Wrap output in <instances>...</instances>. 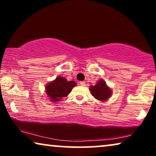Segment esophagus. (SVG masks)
Instances as JSON below:
<instances>
[{
	"label": "esophagus",
	"instance_id": "obj_1",
	"mask_svg": "<svg viewBox=\"0 0 156 156\" xmlns=\"http://www.w3.org/2000/svg\"><path fill=\"white\" fill-rule=\"evenodd\" d=\"M80 84L81 86H83V87H84V86H85V85H86V83H85L84 82H80Z\"/></svg>",
	"mask_w": 156,
	"mask_h": 156
}]
</instances>
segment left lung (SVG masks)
<instances>
[{
	"mask_svg": "<svg viewBox=\"0 0 156 156\" xmlns=\"http://www.w3.org/2000/svg\"><path fill=\"white\" fill-rule=\"evenodd\" d=\"M90 91L93 97L99 101H106L112 95V91L106 86L104 80H99L94 86L90 87Z\"/></svg>",
	"mask_w": 156,
	"mask_h": 156,
	"instance_id": "left-lung-1",
	"label": "left lung"
}]
</instances>
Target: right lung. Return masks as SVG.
I'll return each instance as SVG.
<instances>
[{
  "instance_id": "add662e5",
  "label": "right lung",
  "mask_w": 156,
  "mask_h": 156,
  "mask_svg": "<svg viewBox=\"0 0 156 156\" xmlns=\"http://www.w3.org/2000/svg\"><path fill=\"white\" fill-rule=\"evenodd\" d=\"M76 85V82L74 81H67L65 78L58 76L56 80L47 85L46 92L51 101H57L62 98L67 97Z\"/></svg>"
}]
</instances>
